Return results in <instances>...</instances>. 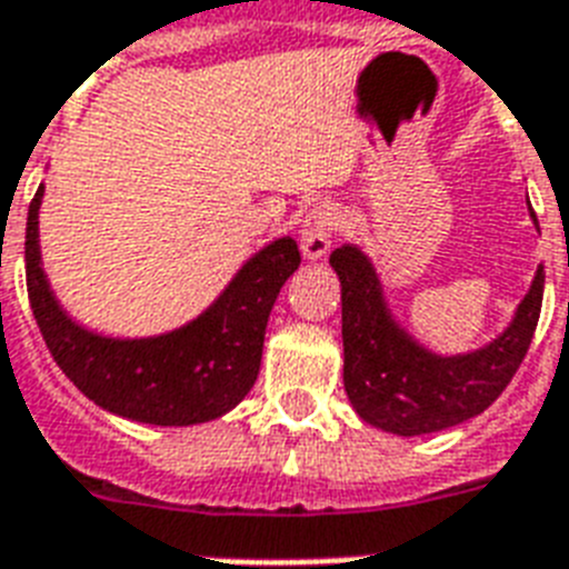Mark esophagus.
Listing matches in <instances>:
<instances>
[{
	"mask_svg": "<svg viewBox=\"0 0 569 569\" xmlns=\"http://www.w3.org/2000/svg\"><path fill=\"white\" fill-rule=\"evenodd\" d=\"M336 224H339V216H336L332 207L316 204L307 212L303 228H300V251H303L307 260H321V257H327Z\"/></svg>",
	"mask_w": 569,
	"mask_h": 569,
	"instance_id": "obj_1",
	"label": "esophagus"
}]
</instances>
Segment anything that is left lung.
Returning <instances> with one entry per match:
<instances>
[{
	"mask_svg": "<svg viewBox=\"0 0 569 569\" xmlns=\"http://www.w3.org/2000/svg\"><path fill=\"white\" fill-rule=\"evenodd\" d=\"M330 266L341 283L345 391L371 427L409 438L477 418L506 391L532 345L543 300V266L535 271L509 327L482 348L452 357L423 348L400 327L362 248L341 244L330 253Z\"/></svg>",
	"mask_w": 569,
	"mask_h": 569,
	"instance_id": "8db88e82",
	"label": "left lung"
}]
</instances>
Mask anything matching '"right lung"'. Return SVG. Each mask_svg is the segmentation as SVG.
I'll return each mask as SVG.
<instances>
[{"label":"right lung","mask_w":569,"mask_h":569,"mask_svg":"<svg viewBox=\"0 0 569 569\" xmlns=\"http://www.w3.org/2000/svg\"><path fill=\"white\" fill-rule=\"evenodd\" d=\"M37 189L26 221V283L31 312L60 371L92 403L154 427H192L242 403L260 373L271 307L300 266L298 242L280 237L244 262L224 292L189 325L146 339H113L69 318L40 260Z\"/></svg>","instance_id":"add662e5"}]
</instances>
